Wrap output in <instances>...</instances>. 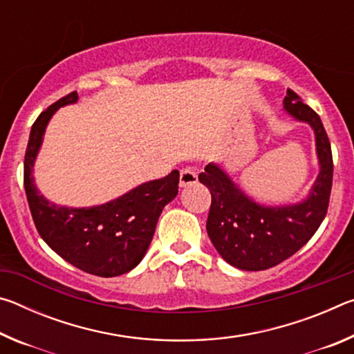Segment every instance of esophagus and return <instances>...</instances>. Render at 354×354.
Masks as SVG:
<instances>
[{"instance_id": "34e87169", "label": "esophagus", "mask_w": 354, "mask_h": 354, "mask_svg": "<svg viewBox=\"0 0 354 354\" xmlns=\"http://www.w3.org/2000/svg\"><path fill=\"white\" fill-rule=\"evenodd\" d=\"M198 181V175H196L195 169L192 167H187V169L181 170V175H179V185L181 187H187V185H192Z\"/></svg>"}]
</instances>
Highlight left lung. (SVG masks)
I'll list each match as a JSON object with an SVG mask.
<instances>
[{"label":"left lung","mask_w":354,"mask_h":354,"mask_svg":"<svg viewBox=\"0 0 354 354\" xmlns=\"http://www.w3.org/2000/svg\"><path fill=\"white\" fill-rule=\"evenodd\" d=\"M284 109L310 124L315 134L320 171L306 200L289 206H262L243 194L217 164H207L200 183L211 192L207 236L232 267L259 272L278 266L309 242L325 218L333 185L331 143L320 117L293 91H287Z\"/></svg>","instance_id":"obj_1"}]
</instances>
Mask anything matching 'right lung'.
<instances>
[{
	"instance_id": "add662e5",
	"label": "right lung",
	"mask_w": 354,
	"mask_h": 354,
	"mask_svg": "<svg viewBox=\"0 0 354 354\" xmlns=\"http://www.w3.org/2000/svg\"><path fill=\"white\" fill-rule=\"evenodd\" d=\"M76 101L77 93L71 92L34 122L25 154L26 198L48 247L82 272L112 278L133 270L143 259L160 212L178 195L179 171L143 183L101 206L67 207L48 201L34 184V162L53 113Z\"/></svg>"
}]
</instances>
